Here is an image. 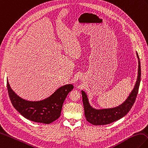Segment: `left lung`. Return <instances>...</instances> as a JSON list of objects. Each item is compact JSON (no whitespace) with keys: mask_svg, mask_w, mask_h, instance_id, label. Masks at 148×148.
Returning <instances> with one entry per match:
<instances>
[{"mask_svg":"<svg viewBox=\"0 0 148 148\" xmlns=\"http://www.w3.org/2000/svg\"><path fill=\"white\" fill-rule=\"evenodd\" d=\"M136 54L137 58H138L139 63L137 81L135 86L129 97L120 106L113 108H108V109H95L89 104L86 93L84 90H82L85 116L88 122L94 125L110 124L121 119L129 113L136 101L140 82V63L138 54Z\"/></svg>","mask_w":148,"mask_h":148,"instance_id":"left-lung-1","label":"left lung"}]
</instances>
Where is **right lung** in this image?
<instances>
[{
  "mask_svg": "<svg viewBox=\"0 0 148 148\" xmlns=\"http://www.w3.org/2000/svg\"><path fill=\"white\" fill-rule=\"evenodd\" d=\"M10 100L15 109L26 119L35 122L49 124L60 116L62 106L68 94L73 88L72 84L63 85L46 99L30 101L18 96L7 80Z\"/></svg>",
  "mask_w": 148,
  "mask_h": 148,
  "instance_id": "right-lung-1",
  "label": "right lung"
}]
</instances>
